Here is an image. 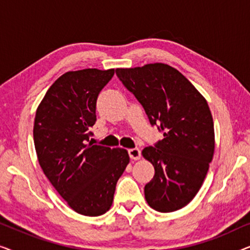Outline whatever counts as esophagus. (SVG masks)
I'll return each mask as SVG.
<instances>
[{"label": "esophagus", "instance_id": "34e87169", "mask_svg": "<svg viewBox=\"0 0 250 250\" xmlns=\"http://www.w3.org/2000/svg\"><path fill=\"white\" fill-rule=\"evenodd\" d=\"M128 155L131 157V159L133 160H138L141 158V151L138 148H133L128 150Z\"/></svg>", "mask_w": 250, "mask_h": 250}]
</instances>
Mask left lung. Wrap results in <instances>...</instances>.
Here are the masks:
<instances>
[{"label": "left lung", "mask_w": 250, "mask_h": 250, "mask_svg": "<svg viewBox=\"0 0 250 250\" xmlns=\"http://www.w3.org/2000/svg\"><path fill=\"white\" fill-rule=\"evenodd\" d=\"M116 75L142 104L164 139L143 149L155 167L145 187L149 206L162 213L187 206L203 186L214 156V122L208 104L179 70L166 63L117 68Z\"/></svg>", "instance_id": "obj_1"}]
</instances>
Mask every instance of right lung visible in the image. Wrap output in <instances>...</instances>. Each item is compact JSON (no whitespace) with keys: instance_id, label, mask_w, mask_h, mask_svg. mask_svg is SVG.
<instances>
[{"instance_id":"obj_1","label":"right lung","mask_w":250,"mask_h":250,"mask_svg":"<svg viewBox=\"0 0 250 250\" xmlns=\"http://www.w3.org/2000/svg\"><path fill=\"white\" fill-rule=\"evenodd\" d=\"M114 74L95 68L63 74L44 95L34 122L41 168L68 206L85 216L109 210L129 163L125 149L88 143L98 95Z\"/></svg>"}]
</instances>
